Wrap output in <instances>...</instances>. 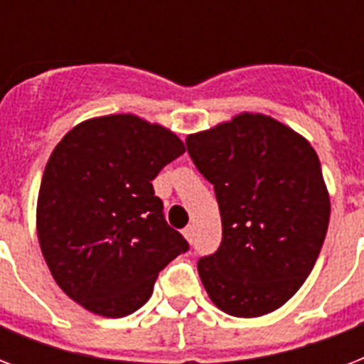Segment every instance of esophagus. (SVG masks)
Returning a JSON list of instances; mask_svg holds the SVG:
<instances>
[{
	"mask_svg": "<svg viewBox=\"0 0 364 364\" xmlns=\"http://www.w3.org/2000/svg\"><path fill=\"white\" fill-rule=\"evenodd\" d=\"M183 236L187 238L188 243L194 242V227H185L183 228Z\"/></svg>",
	"mask_w": 364,
	"mask_h": 364,
	"instance_id": "1",
	"label": "esophagus"
}]
</instances>
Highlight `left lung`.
Wrapping results in <instances>:
<instances>
[{
	"label": "left lung",
	"mask_w": 364,
	"mask_h": 364,
	"mask_svg": "<svg viewBox=\"0 0 364 364\" xmlns=\"http://www.w3.org/2000/svg\"><path fill=\"white\" fill-rule=\"evenodd\" d=\"M187 149L221 211V245L198 260L208 296L234 317L282 308L327 234L331 196L317 153L287 124L249 111L188 134Z\"/></svg>",
	"instance_id": "left-lung-1"
}]
</instances>
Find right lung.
Wrapping results in <instances>:
<instances>
[{
  "instance_id": "right-lung-1",
  "label": "right lung",
  "mask_w": 364,
  "mask_h": 364,
  "mask_svg": "<svg viewBox=\"0 0 364 364\" xmlns=\"http://www.w3.org/2000/svg\"><path fill=\"white\" fill-rule=\"evenodd\" d=\"M183 153L170 128L132 113L87 119L54 147L37 196V240L54 282L85 310L130 316L188 249L151 183Z\"/></svg>"
}]
</instances>
